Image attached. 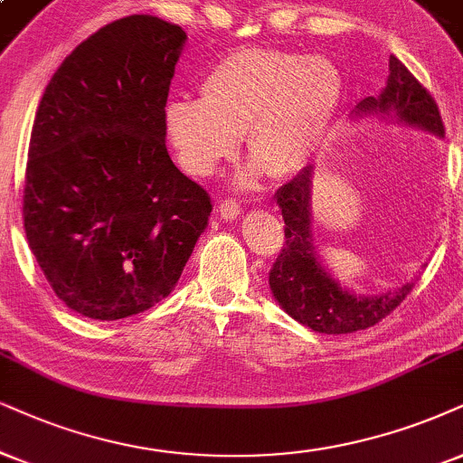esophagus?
I'll list each match as a JSON object with an SVG mask.
<instances>
[{"label": "esophagus", "mask_w": 463, "mask_h": 463, "mask_svg": "<svg viewBox=\"0 0 463 463\" xmlns=\"http://www.w3.org/2000/svg\"><path fill=\"white\" fill-rule=\"evenodd\" d=\"M241 213H242L241 203L233 202V199H225V202H221V205H219V214H221L225 221L238 219V216H241Z\"/></svg>", "instance_id": "34e87169"}]
</instances>
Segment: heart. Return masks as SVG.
<instances>
[{"label":"heart","mask_w":463,"mask_h":463,"mask_svg":"<svg viewBox=\"0 0 463 463\" xmlns=\"http://www.w3.org/2000/svg\"><path fill=\"white\" fill-rule=\"evenodd\" d=\"M202 100L171 99L163 127L178 163L210 175L230 158L244 133L255 158L244 182L268 174H298L326 139L344 94V79L328 57L281 49H244L227 55L199 85Z\"/></svg>","instance_id":"heart-1"}]
</instances>
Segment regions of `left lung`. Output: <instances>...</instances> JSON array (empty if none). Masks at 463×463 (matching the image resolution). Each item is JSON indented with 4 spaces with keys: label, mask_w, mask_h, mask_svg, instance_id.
<instances>
[{
    "label": "left lung",
    "mask_w": 463,
    "mask_h": 463,
    "mask_svg": "<svg viewBox=\"0 0 463 463\" xmlns=\"http://www.w3.org/2000/svg\"><path fill=\"white\" fill-rule=\"evenodd\" d=\"M352 118H378L444 137L436 100L395 55L389 60V79L380 96L358 102ZM311 186L313 165H307L275 195L285 221V242L268 275L270 292L289 317L316 333L347 335L375 326L406 300L414 281L382 294H354L336 281L313 244Z\"/></svg>",
    "instance_id": "obj_1"
}]
</instances>
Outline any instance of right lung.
Listing matches in <instances>:
<instances>
[{
  "label": "right lung",
  "instance_id": "right-lung-1",
  "mask_svg": "<svg viewBox=\"0 0 463 463\" xmlns=\"http://www.w3.org/2000/svg\"><path fill=\"white\" fill-rule=\"evenodd\" d=\"M186 33L158 16L100 27L44 90L27 152L23 221L57 298L122 319L174 292L213 213L165 146L163 111Z\"/></svg>",
  "mask_w": 463,
  "mask_h": 463
}]
</instances>
